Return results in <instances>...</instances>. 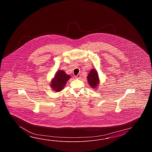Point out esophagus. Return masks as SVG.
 I'll return each mask as SVG.
<instances>
[{
	"instance_id": "1",
	"label": "esophagus",
	"mask_w": 152,
	"mask_h": 152,
	"mask_svg": "<svg viewBox=\"0 0 152 152\" xmlns=\"http://www.w3.org/2000/svg\"><path fill=\"white\" fill-rule=\"evenodd\" d=\"M80 77H81L80 73H79V74H78V75H77V76H76V77H76V78H77V79H80Z\"/></svg>"
}]
</instances>
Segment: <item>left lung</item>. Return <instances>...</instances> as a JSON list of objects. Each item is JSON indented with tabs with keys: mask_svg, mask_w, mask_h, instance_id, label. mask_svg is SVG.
<instances>
[{
	"mask_svg": "<svg viewBox=\"0 0 152 152\" xmlns=\"http://www.w3.org/2000/svg\"><path fill=\"white\" fill-rule=\"evenodd\" d=\"M87 77L88 83L91 87L93 88H97L99 84V79L97 71L95 69H91Z\"/></svg>",
	"mask_w": 152,
	"mask_h": 152,
	"instance_id": "left-lung-1",
	"label": "left lung"
}]
</instances>
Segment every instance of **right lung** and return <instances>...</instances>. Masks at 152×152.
Instances as JSON below:
<instances>
[{
    "instance_id": "obj_1",
    "label": "right lung",
    "mask_w": 152,
    "mask_h": 152,
    "mask_svg": "<svg viewBox=\"0 0 152 152\" xmlns=\"http://www.w3.org/2000/svg\"><path fill=\"white\" fill-rule=\"evenodd\" d=\"M71 76L66 74L65 72L60 70L56 72L54 78L51 81L50 86L53 90L58 92L64 89L67 81L70 79Z\"/></svg>"
}]
</instances>
